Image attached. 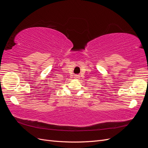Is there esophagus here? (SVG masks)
<instances>
[{"instance_id":"obj_1","label":"esophagus","mask_w":148,"mask_h":148,"mask_svg":"<svg viewBox=\"0 0 148 148\" xmlns=\"http://www.w3.org/2000/svg\"><path fill=\"white\" fill-rule=\"evenodd\" d=\"M75 79H78V78H79V76L78 75H75Z\"/></svg>"}]
</instances>
